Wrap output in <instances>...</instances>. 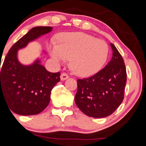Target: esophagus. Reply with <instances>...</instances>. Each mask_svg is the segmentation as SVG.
Returning a JSON list of instances; mask_svg holds the SVG:
<instances>
[{"mask_svg":"<svg viewBox=\"0 0 146 146\" xmlns=\"http://www.w3.org/2000/svg\"><path fill=\"white\" fill-rule=\"evenodd\" d=\"M68 77H69L68 75L66 73H62L60 75V79L62 80V81H64V80L67 79Z\"/></svg>","mask_w":146,"mask_h":146,"instance_id":"1","label":"esophagus"}]
</instances>
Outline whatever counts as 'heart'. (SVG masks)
I'll use <instances>...</instances> for the list:
<instances>
[{"instance_id": "1", "label": "heart", "mask_w": 146, "mask_h": 146, "mask_svg": "<svg viewBox=\"0 0 146 146\" xmlns=\"http://www.w3.org/2000/svg\"><path fill=\"white\" fill-rule=\"evenodd\" d=\"M55 59H70V68L83 77L92 76L104 66L109 54V47L104 40L81 32L61 34L58 42L49 46Z\"/></svg>"}]
</instances>
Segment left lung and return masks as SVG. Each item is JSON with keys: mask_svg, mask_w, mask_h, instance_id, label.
<instances>
[{"mask_svg": "<svg viewBox=\"0 0 146 146\" xmlns=\"http://www.w3.org/2000/svg\"><path fill=\"white\" fill-rule=\"evenodd\" d=\"M112 58L104 68L91 77L77 80L76 105L87 116H110L124 99L127 73L123 58L111 43Z\"/></svg>", "mask_w": 146, "mask_h": 146, "instance_id": "obj_1", "label": "left lung"}]
</instances>
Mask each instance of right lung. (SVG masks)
<instances>
[{"mask_svg":"<svg viewBox=\"0 0 146 146\" xmlns=\"http://www.w3.org/2000/svg\"><path fill=\"white\" fill-rule=\"evenodd\" d=\"M52 30L51 27L32 28L11 47L0 65V100L3 98L16 114L34 115L43 111L50 103L52 89L60 80V72L47 71L39 60L26 66L17 59L18 50Z\"/></svg>","mask_w":146,"mask_h":146,"instance_id":"obj_1","label":"right lung"}]
</instances>
